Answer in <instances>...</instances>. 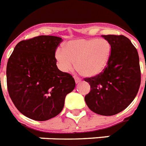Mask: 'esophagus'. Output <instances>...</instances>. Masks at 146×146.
Wrapping results in <instances>:
<instances>
[{"label": "esophagus", "mask_w": 146, "mask_h": 146, "mask_svg": "<svg viewBox=\"0 0 146 146\" xmlns=\"http://www.w3.org/2000/svg\"><path fill=\"white\" fill-rule=\"evenodd\" d=\"M74 80H75V83L76 84H78V83L80 82V78H78V77H74Z\"/></svg>", "instance_id": "1"}]
</instances>
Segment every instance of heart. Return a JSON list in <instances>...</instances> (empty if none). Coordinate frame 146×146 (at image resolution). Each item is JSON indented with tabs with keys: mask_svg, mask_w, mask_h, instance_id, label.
Wrapping results in <instances>:
<instances>
[{
	"mask_svg": "<svg viewBox=\"0 0 146 146\" xmlns=\"http://www.w3.org/2000/svg\"><path fill=\"white\" fill-rule=\"evenodd\" d=\"M111 55V45L105 38H79L65 44L63 50L55 53L59 68L64 72L72 71L76 62L80 74L93 78L103 72Z\"/></svg>",
	"mask_w": 146,
	"mask_h": 146,
	"instance_id": "b5f03b06",
	"label": "heart"
}]
</instances>
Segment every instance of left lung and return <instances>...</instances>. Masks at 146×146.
I'll use <instances>...</instances> for the list:
<instances>
[{
	"label": "left lung",
	"mask_w": 146,
	"mask_h": 146,
	"mask_svg": "<svg viewBox=\"0 0 146 146\" xmlns=\"http://www.w3.org/2000/svg\"><path fill=\"white\" fill-rule=\"evenodd\" d=\"M110 42L111 55L102 73L86 78L90 91L84 100L88 108L98 115L111 116L124 110L135 99L141 83L137 50L123 35H102Z\"/></svg>",
	"instance_id": "8db88e82"
}]
</instances>
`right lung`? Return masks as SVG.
<instances>
[{"instance_id": "1", "label": "right lung", "mask_w": 146, "mask_h": 146, "mask_svg": "<svg viewBox=\"0 0 146 146\" xmlns=\"http://www.w3.org/2000/svg\"><path fill=\"white\" fill-rule=\"evenodd\" d=\"M61 38L40 35L16 44L7 66L10 99L23 115L35 121L56 117L75 81L56 66L55 53Z\"/></svg>"}]
</instances>
